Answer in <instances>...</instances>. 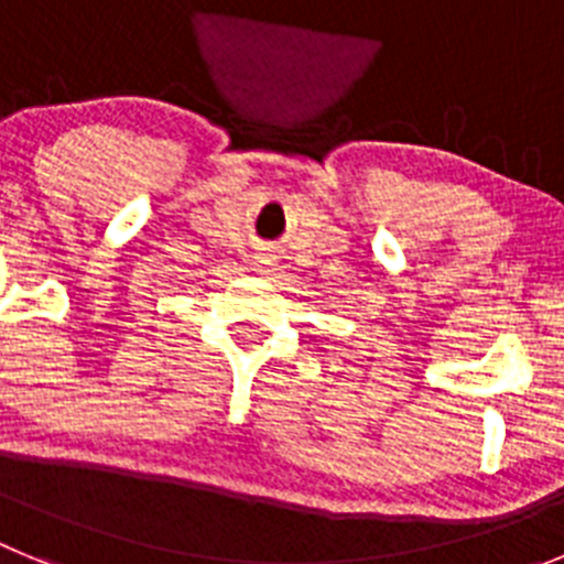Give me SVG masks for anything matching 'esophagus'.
<instances>
[{
	"instance_id": "34e87169",
	"label": "esophagus",
	"mask_w": 564,
	"mask_h": 564,
	"mask_svg": "<svg viewBox=\"0 0 564 564\" xmlns=\"http://www.w3.org/2000/svg\"><path fill=\"white\" fill-rule=\"evenodd\" d=\"M271 262H273V253H262V257H259V268L271 265Z\"/></svg>"
}]
</instances>
